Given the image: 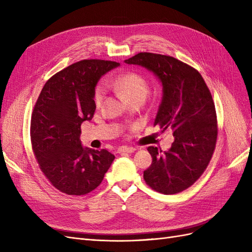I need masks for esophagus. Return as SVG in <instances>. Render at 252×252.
Listing matches in <instances>:
<instances>
[{
  "instance_id": "1",
  "label": "esophagus",
  "mask_w": 252,
  "mask_h": 252,
  "mask_svg": "<svg viewBox=\"0 0 252 252\" xmlns=\"http://www.w3.org/2000/svg\"><path fill=\"white\" fill-rule=\"evenodd\" d=\"M119 154H131V152L135 151L134 147H127V146H123L119 148Z\"/></svg>"
}]
</instances>
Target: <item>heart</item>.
Masks as SVG:
<instances>
[{"instance_id": "obj_1", "label": "heart", "mask_w": 252, "mask_h": 252, "mask_svg": "<svg viewBox=\"0 0 252 252\" xmlns=\"http://www.w3.org/2000/svg\"><path fill=\"white\" fill-rule=\"evenodd\" d=\"M105 84L107 87H110L113 90H116L117 93L123 94L129 101L136 100V98L144 100L149 90L147 80L143 75L136 72H127L120 74L118 77L106 80ZM103 97L104 87L102 84H98L94 88V102L96 107H98L102 104Z\"/></svg>"}]
</instances>
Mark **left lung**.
<instances>
[{"label":"left lung","instance_id":"left-lung-1","mask_svg":"<svg viewBox=\"0 0 252 252\" xmlns=\"http://www.w3.org/2000/svg\"><path fill=\"white\" fill-rule=\"evenodd\" d=\"M125 63L145 67L163 85V97L155 120L162 131H172L168 151L149 146L152 157L144 171L146 184L163 194H175L194 184L212 158L218 122L210 90L201 73L178 59L140 52Z\"/></svg>","mask_w":252,"mask_h":252}]
</instances>
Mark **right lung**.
Instances as JSON below:
<instances>
[{"instance_id": "1", "label": "right lung", "mask_w": 252, "mask_h": 252, "mask_svg": "<svg viewBox=\"0 0 252 252\" xmlns=\"http://www.w3.org/2000/svg\"><path fill=\"white\" fill-rule=\"evenodd\" d=\"M120 64L82 60L46 82L32 114L30 138L40 169L61 192L83 195L101 184L114 156L83 147L81 124L93 119L96 83Z\"/></svg>"}]
</instances>
